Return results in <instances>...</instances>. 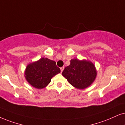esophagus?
Here are the masks:
<instances>
[{"label":"esophagus","mask_w":125,"mask_h":125,"mask_svg":"<svg viewBox=\"0 0 125 125\" xmlns=\"http://www.w3.org/2000/svg\"><path fill=\"white\" fill-rule=\"evenodd\" d=\"M64 67H61V73H62V72H63V70H64Z\"/></svg>","instance_id":"1"}]
</instances>
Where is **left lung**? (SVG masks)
I'll return each mask as SVG.
<instances>
[{"instance_id": "obj_1", "label": "left lung", "mask_w": 125, "mask_h": 125, "mask_svg": "<svg viewBox=\"0 0 125 125\" xmlns=\"http://www.w3.org/2000/svg\"><path fill=\"white\" fill-rule=\"evenodd\" d=\"M62 75L74 87L83 89L94 83L97 72L91 61L73 59L70 61V65L64 68Z\"/></svg>"}]
</instances>
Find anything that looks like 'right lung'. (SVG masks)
<instances>
[{"instance_id":"obj_1","label":"right lung","mask_w":125,"mask_h":125,"mask_svg":"<svg viewBox=\"0 0 125 125\" xmlns=\"http://www.w3.org/2000/svg\"><path fill=\"white\" fill-rule=\"evenodd\" d=\"M61 72L56 62L48 58H41L26 66L25 72V78L33 87L42 89L47 86L51 78Z\"/></svg>"}]
</instances>
